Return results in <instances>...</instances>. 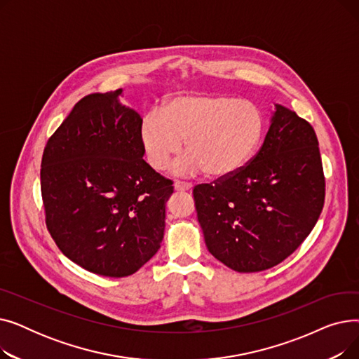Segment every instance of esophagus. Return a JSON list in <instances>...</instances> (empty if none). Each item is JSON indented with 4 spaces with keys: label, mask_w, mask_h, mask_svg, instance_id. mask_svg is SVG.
I'll return each instance as SVG.
<instances>
[{
    "label": "esophagus",
    "mask_w": 359,
    "mask_h": 359,
    "mask_svg": "<svg viewBox=\"0 0 359 359\" xmlns=\"http://www.w3.org/2000/svg\"><path fill=\"white\" fill-rule=\"evenodd\" d=\"M191 189H192V184H191V183L182 182V180H176V182H175V191H177V192L191 191Z\"/></svg>",
    "instance_id": "1"
}]
</instances>
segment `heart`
<instances>
[{"instance_id": "1", "label": "heart", "mask_w": 359, "mask_h": 359, "mask_svg": "<svg viewBox=\"0 0 359 359\" xmlns=\"http://www.w3.org/2000/svg\"><path fill=\"white\" fill-rule=\"evenodd\" d=\"M262 107L225 94L187 93L170 99L161 110H149L141 119L138 138L148 164L164 168L183 147L175 164L177 175L201 170L212 179L236 175L257 153L265 137Z\"/></svg>"}]
</instances>
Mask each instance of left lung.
I'll return each mask as SVG.
<instances>
[{
  "label": "left lung",
  "mask_w": 359,
  "mask_h": 359,
  "mask_svg": "<svg viewBox=\"0 0 359 359\" xmlns=\"http://www.w3.org/2000/svg\"><path fill=\"white\" fill-rule=\"evenodd\" d=\"M210 253L237 272H260L294 253L323 210L325 175L313 126L275 104L259 153L230 177L194 189Z\"/></svg>",
  "instance_id": "8db88e82"
}]
</instances>
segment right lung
<instances>
[{"instance_id":"add662e5","label":"right lung","mask_w":359,"mask_h":359,"mask_svg":"<svg viewBox=\"0 0 359 359\" xmlns=\"http://www.w3.org/2000/svg\"><path fill=\"white\" fill-rule=\"evenodd\" d=\"M122 88L83 97L48 140L41 164L46 227L74 263L102 276L135 273L163 241L173 182L142 160L140 113Z\"/></svg>"}]
</instances>
